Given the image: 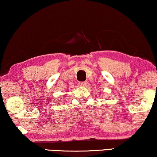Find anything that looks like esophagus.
Returning a JSON list of instances; mask_svg holds the SVG:
<instances>
[{"instance_id":"esophagus-1","label":"esophagus","mask_w":157,"mask_h":157,"mask_svg":"<svg viewBox=\"0 0 157 157\" xmlns=\"http://www.w3.org/2000/svg\"><path fill=\"white\" fill-rule=\"evenodd\" d=\"M87 83H88L87 81H81V82H79L78 85L80 86H86L87 85Z\"/></svg>"}]
</instances>
